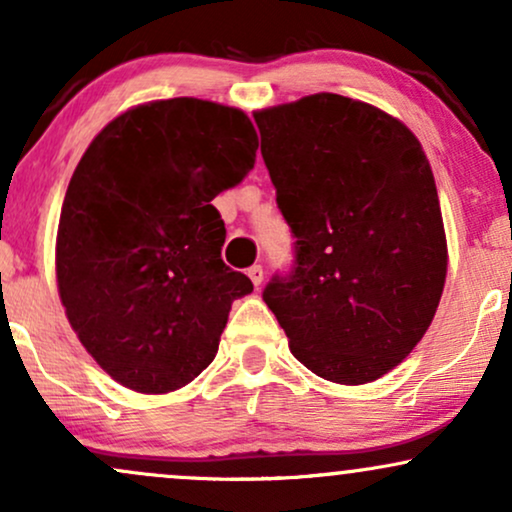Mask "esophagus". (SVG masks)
I'll return each instance as SVG.
<instances>
[{
    "label": "esophagus",
    "mask_w": 512,
    "mask_h": 512,
    "mask_svg": "<svg viewBox=\"0 0 512 512\" xmlns=\"http://www.w3.org/2000/svg\"><path fill=\"white\" fill-rule=\"evenodd\" d=\"M246 275H249V280L254 282V287H261V282H263V268L261 266H251L249 270H246Z\"/></svg>",
    "instance_id": "1"
}]
</instances>
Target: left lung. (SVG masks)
I'll use <instances>...</instances> for the list:
<instances>
[{
    "label": "left lung",
    "mask_w": 512,
    "mask_h": 512,
    "mask_svg": "<svg viewBox=\"0 0 512 512\" xmlns=\"http://www.w3.org/2000/svg\"><path fill=\"white\" fill-rule=\"evenodd\" d=\"M296 268L263 292L289 351L323 380L358 387L425 337L449 246L418 137L377 106L318 92L254 113Z\"/></svg>",
    "instance_id": "left-lung-1"
}]
</instances>
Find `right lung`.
<instances>
[{
    "label": "right lung",
    "mask_w": 512,
    "mask_h": 512,
    "mask_svg": "<svg viewBox=\"0 0 512 512\" xmlns=\"http://www.w3.org/2000/svg\"><path fill=\"white\" fill-rule=\"evenodd\" d=\"M242 109L175 97L123 111L90 142L56 230V287L80 344L137 394H170L216 358L251 280L220 258L211 204L254 168Z\"/></svg>",
    "instance_id": "right-lung-1"
}]
</instances>
